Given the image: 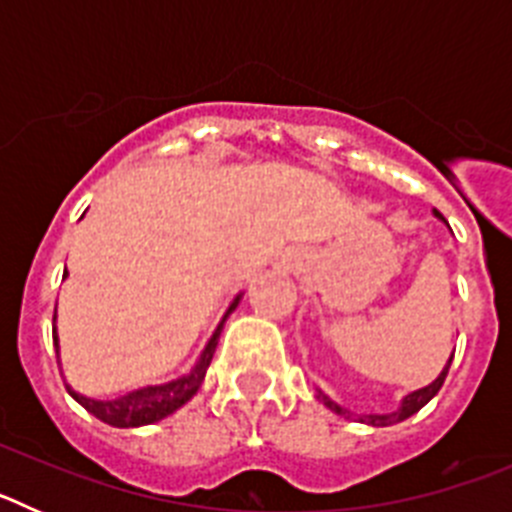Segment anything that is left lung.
Masks as SVG:
<instances>
[{"label":"left lung","instance_id":"obj_1","mask_svg":"<svg viewBox=\"0 0 512 512\" xmlns=\"http://www.w3.org/2000/svg\"><path fill=\"white\" fill-rule=\"evenodd\" d=\"M433 217H438L441 223H446L443 220V215L438 210H433ZM451 359H454V354L449 356V361H446V366L441 369V374H438L436 379H433L431 384H425V387H420V390H413L408 392V395L402 397L400 405H397L395 410H390V413H369V415H359V423H366V425H377V428H384V425H395V423H402L405 418H410V415L418 413L420 408H425L428 402L433 400V397L438 395V390L443 387V379H446V374H449V366H451ZM315 397H318L320 402H323L325 408H330L336 415H341V418H356V413H351L348 408H343V405H338L336 400H330L328 395H325L323 390H315Z\"/></svg>","mask_w":512,"mask_h":512}]
</instances>
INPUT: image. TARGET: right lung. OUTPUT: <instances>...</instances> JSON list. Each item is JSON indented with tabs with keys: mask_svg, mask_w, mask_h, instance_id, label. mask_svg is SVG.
<instances>
[{
	"mask_svg": "<svg viewBox=\"0 0 512 512\" xmlns=\"http://www.w3.org/2000/svg\"><path fill=\"white\" fill-rule=\"evenodd\" d=\"M66 277H69V271H63V279ZM241 297H243V292L241 295L233 297V302H230L228 310H225L223 320L217 323L215 333H212L210 341H207L205 348H202V354H200V359H197V364H194L187 374H182V377H176V379H171V382H164V384H146V387H138V390L125 392V395L115 397V400H97V397L81 395V392H76L69 382H66V390H69V395L79 402L81 408L89 410L94 418H99L102 423L112 425V428H140V425H151V423H158V420L169 418V415L176 413V410L182 408V405H187V402L197 395V390L202 387V382H205L207 366H210L212 356H215L220 330H223V325H225V320H228L230 312L238 307ZM53 325H56V315H53ZM53 346H56V356H61L58 354V330L56 328H53Z\"/></svg>",
	"mask_w": 512,
	"mask_h": 512,
	"instance_id": "right-lung-1",
	"label": "right lung"
}]
</instances>
